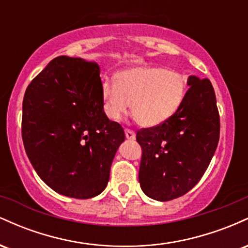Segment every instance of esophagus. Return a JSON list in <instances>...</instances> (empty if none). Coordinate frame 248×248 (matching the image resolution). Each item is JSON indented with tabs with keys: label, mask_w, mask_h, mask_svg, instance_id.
<instances>
[{
	"label": "esophagus",
	"mask_w": 248,
	"mask_h": 248,
	"mask_svg": "<svg viewBox=\"0 0 248 248\" xmlns=\"http://www.w3.org/2000/svg\"><path fill=\"white\" fill-rule=\"evenodd\" d=\"M124 134H126V138H127V140H135V132H134V130H132V129H124Z\"/></svg>",
	"instance_id": "34e87169"
}]
</instances>
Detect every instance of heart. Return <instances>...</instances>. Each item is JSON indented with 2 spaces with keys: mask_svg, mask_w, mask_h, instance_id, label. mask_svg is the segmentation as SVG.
<instances>
[{
  "mask_svg": "<svg viewBox=\"0 0 248 248\" xmlns=\"http://www.w3.org/2000/svg\"><path fill=\"white\" fill-rule=\"evenodd\" d=\"M187 91L186 75L158 66H136L116 75V84L101 85L102 109L109 120L119 121L132 109L143 127H155L171 118L183 104Z\"/></svg>",
  "mask_w": 248,
  "mask_h": 248,
  "instance_id": "obj_1",
  "label": "heart"
}]
</instances>
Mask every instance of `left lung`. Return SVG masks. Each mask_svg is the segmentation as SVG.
Masks as SVG:
<instances>
[{
	"mask_svg": "<svg viewBox=\"0 0 248 248\" xmlns=\"http://www.w3.org/2000/svg\"><path fill=\"white\" fill-rule=\"evenodd\" d=\"M183 104L158 126L142 128L139 182L148 197L168 202L186 195L206 171L217 149L220 120L209 79L190 76Z\"/></svg>",
	"mask_w": 248,
	"mask_h": 248,
	"instance_id": "obj_1",
	"label": "left lung"
}]
</instances>
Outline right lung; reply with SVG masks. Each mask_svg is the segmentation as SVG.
Wrapping results in <instances>:
<instances>
[{
  "label": "right lung",
  "mask_w": 248,
  "mask_h": 248,
  "mask_svg": "<svg viewBox=\"0 0 248 248\" xmlns=\"http://www.w3.org/2000/svg\"><path fill=\"white\" fill-rule=\"evenodd\" d=\"M100 67L81 58L52 59L25 91L22 139L46 186L77 199L106 189L124 128L102 109Z\"/></svg>",
  "instance_id": "add662e5"
}]
</instances>
